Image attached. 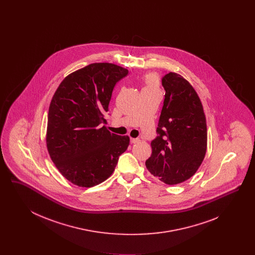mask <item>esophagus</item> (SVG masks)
Listing matches in <instances>:
<instances>
[{"mask_svg": "<svg viewBox=\"0 0 255 255\" xmlns=\"http://www.w3.org/2000/svg\"><path fill=\"white\" fill-rule=\"evenodd\" d=\"M137 142H139V138H131V143H137Z\"/></svg>", "mask_w": 255, "mask_h": 255, "instance_id": "34e87169", "label": "esophagus"}]
</instances>
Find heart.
Segmentation results:
<instances>
[{
    "label": "heart",
    "instance_id": "1",
    "mask_svg": "<svg viewBox=\"0 0 255 255\" xmlns=\"http://www.w3.org/2000/svg\"><path fill=\"white\" fill-rule=\"evenodd\" d=\"M143 83L144 88L143 90H152L157 89L158 87V77L154 73H148L143 77Z\"/></svg>",
    "mask_w": 255,
    "mask_h": 255
}]
</instances>
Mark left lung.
Returning a JSON list of instances; mask_svg holds the SVG:
<instances>
[{"label":"left lung","mask_w":255,"mask_h":255,"mask_svg":"<svg viewBox=\"0 0 255 255\" xmlns=\"http://www.w3.org/2000/svg\"><path fill=\"white\" fill-rule=\"evenodd\" d=\"M165 96L158 120V135L151 141L146 168L166 184L191 178L206 152L207 129L202 102L193 87L175 73L161 78Z\"/></svg>","instance_id":"obj_1"}]
</instances>
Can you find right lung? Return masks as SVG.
Here are the masks:
<instances>
[{
    "mask_svg": "<svg viewBox=\"0 0 255 255\" xmlns=\"http://www.w3.org/2000/svg\"><path fill=\"white\" fill-rule=\"evenodd\" d=\"M128 70L94 63L68 75L51 99L47 146L61 174L73 184L92 187L107 180L130 142L111 133L105 115L116 84Z\"/></svg>",
    "mask_w": 255,
    "mask_h": 255,
    "instance_id": "add662e5",
    "label": "right lung"
}]
</instances>
